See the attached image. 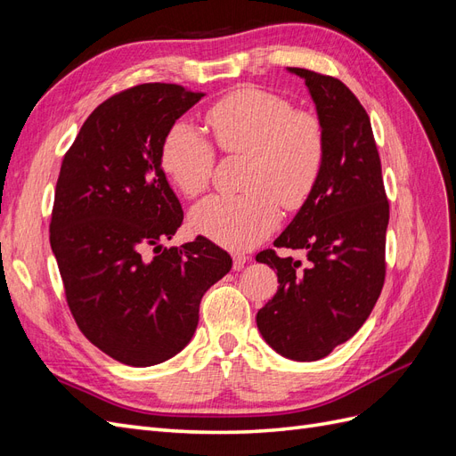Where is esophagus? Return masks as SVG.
Listing matches in <instances>:
<instances>
[{
    "mask_svg": "<svg viewBox=\"0 0 456 456\" xmlns=\"http://www.w3.org/2000/svg\"><path fill=\"white\" fill-rule=\"evenodd\" d=\"M232 258H233V266H232V268L236 270V272H240V270L245 266V262L249 260V256H245L243 253H233Z\"/></svg>",
    "mask_w": 456,
    "mask_h": 456,
    "instance_id": "34e87169",
    "label": "esophagus"
}]
</instances>
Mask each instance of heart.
I'll use <instances>...</instances> for the list:
<instances>
[{"mask_svg": "<svg viewBox=\"0 0 456 456\" xmlns=\"http://www.w3.org/2000/svg\"><path fill=\"white\" fill-rule=\"evenodd\" d=\"M215 144L224 154H247L243 194L211 196L190 213V226L232 251L251 249L280 223V203L298 211L320 183L327 134L310 110H293L285 96L260 87H238L205 114ZM161 169L186 198L209 186L215 148L186 119H178L161 142Z\"/></svg>", "mask_w": 456, "mask_h": 456, "instance_id": "b5f03b06", "label": "heart"}]
</instances>
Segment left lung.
I'll return each instance as SVG.
<instances>
[{"label": "left lung", "instance_id": "8db88e82", "mask_svg": "<svg viewBox=\"0 0 456 456\" xmlns=\"http://www.w3.org/2000/svg\"><path fill=\"white\" fill-rule=\"evenodd\" d=\"M310 91L327 134L320 183L275 247L306 251L308 266L273 249L256 255L278 270V293L256 314L262 338L283 357L315 362L352 338L380 297L390 205L370 119L340 79L289 68Z\"/></svg>", "mask_w": 456, "mask_h": 456}]
</instances>
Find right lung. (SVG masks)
<instances>
[{
	"instance_id": "1",
	"label": "right lung",
	"mask_w": 456,
	"mask_h": 456,
	"mask_svg": "<svg viewBox=\"0 0 456 456\" xmlns=\"http://www.w3.org/2000/svg\"><path fill=\"white\" fill-rule=\"evenodd\" d=\"M201 96L175 84L110 96L61 165L49 232L66 302L81 333L131 367L181 352L201 297L232 268L230 255L201 236L163 247L184 213L161 169V142Z\"/></svg>"
}]
</instances>
